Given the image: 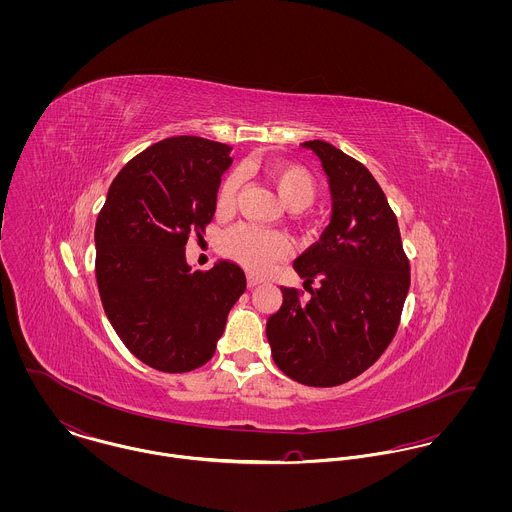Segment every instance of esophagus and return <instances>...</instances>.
I'll use <instances>...</instances> for the list:
<instances>
[{
    "instance_id": "obj_1",
    "label": "esophagus",
    "mask_w": 512,
    "mask_h": 512,
    "mask_svg": "<svg viewBox=\"0 0 512 512\" xmlns=\"http://www.w3.org/2000/svg\"><path fill=\"white\" fill-rule=\"evenodd\" d=\"M260 284V280L258 278H254V276H248V288H256Z\"/></svg>"
}]
</instances>
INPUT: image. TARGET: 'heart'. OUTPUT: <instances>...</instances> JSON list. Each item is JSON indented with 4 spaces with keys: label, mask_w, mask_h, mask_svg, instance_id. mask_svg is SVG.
I'll use <instances>...</instances> for the list:
<instances>
[{
    "label": "heart",
    "mask_w": 512,
    "mask_h": 512,
    "mask_svg": "<svg viewBox=\"0 0 512 512\" xmlns=\"http://www.w3.org/2000/svg\"><path fill=\"white\" fill-rule=\"evenodd\" d=\"M268 177L280 193V199L293 211L307 209L315 203L319 185L309 169L297 163H274L268 167ZM240 183L242 177L238 171L224 175L217 191L219 211L232 209ZM220 250L224 256L240 262L252 272H266L276 262L286 260L292 254V244L282 232L264 230L252 224H238L222 234Z\"/></svg>",
    "instance_id": "1"
}]
</instances>
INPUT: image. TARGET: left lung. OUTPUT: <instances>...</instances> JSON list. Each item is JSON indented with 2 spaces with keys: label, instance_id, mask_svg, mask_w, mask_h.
I'll return each instance as SVG.
<instances>
[{
  "label": "left lung",
  "instance_id": "8db88e82",
  "mask_svg": "<svg viewBox=\"0 0 512 512\" xmlns=\"http://www.w3.org/2000/svg\"><path fill=\"white\" fill-rule=\"evenodd\" d=\"M301 146L321 159L333 217L319 242L293 262L309 295L282 288L284 303L268 317L266 335L284 374L327 388L365 372L394 339L410 260L396 215L365 165L321 140Z\"/></svg>",
  "mask_w": 512,
  "mask_h": 512
}]
</instances>
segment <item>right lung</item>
<instances>
[{
    "mask_svg": "<svg viewBox=\"0 0 512 512\" xmlns=\"http://www.w3.org/2000/svg\"><path fill=\"white\" fill-rule=\"evenodd\" d=\"M228 153L197 136L161 140L122 167L96 219L102 307L128 351L161 372L209 363L246 290L234 262L193 272L185 260L189 236L203 238L217 211Z\"/></svg>",
    "mask_w": 512,
    "mask_h": 512,
    "instance_id": "obj_1",
    "label": "right lung"
}]
</instances>
